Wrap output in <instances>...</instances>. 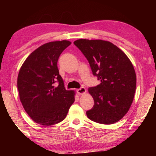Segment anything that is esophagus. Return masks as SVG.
Returning a JSON list of instances; mask_svg holds the SVG:
<instances>
[{
	"label": "esophagus",
	"mask_w": 156,
	"mask_h": 156,
	"mask_svg": "<svg viewBox=\"0 0 156 156\" xmlns=\"http://www.w3.org/2000/svg\"><path fill=\"white\" fill-rule=\"evenodd\" d=\"M76 91H77L78 94H80V95H82V94H84L86 93L87 90H86V89L84 88V87H81L80 89H77V90H76Z\"/></svg>",
	"instance_id": "obj_1"
}]
</instances>
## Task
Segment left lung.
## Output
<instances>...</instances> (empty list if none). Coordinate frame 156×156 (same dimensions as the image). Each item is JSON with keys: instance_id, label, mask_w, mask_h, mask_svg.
Masks as SVG:
<instances>
[{"instance_id": "obj_1", "label": "left lung", "mask_w": 156, "mask_h": 156, "mask_svg": "<svg viewBox=\"0 0 156 156\" xmlns=\"http://www.w3.org/2000/svg\"><path fill=\"white\" fill-rule=\"evenodd\" d=\"M89 61L93 74L101 83L89 88L94 105L87 112L90 120L112 124L121 120L133 103L136 75L131 60L121 49L101 40L74 42Z\"/></svg>"}]
</instances>
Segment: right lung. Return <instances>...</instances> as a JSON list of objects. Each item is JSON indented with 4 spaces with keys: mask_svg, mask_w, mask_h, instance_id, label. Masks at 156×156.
I'll list each match as a JSON object with an SVG mask.
<instances>
[{
    "mask_svg": "<svg viewBox=\"0 0 156 156\" xmlns=\"http://www.w3.org/2000/svg\"><path fill=\"white\" fill-rule=\"evenodd\" d=\"M71 43L62 40L42 44L27 57L19 71L20 100L27 114L40 125L61 122L74 102L75 91L66 90L57 68L59 55Z\"/></svg>",
    "mask_w": 156,
    "mask_h": 156,
    "instance_id": "1",
    "label": "right lung"
}]
</instances>
